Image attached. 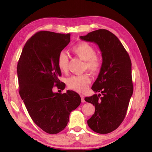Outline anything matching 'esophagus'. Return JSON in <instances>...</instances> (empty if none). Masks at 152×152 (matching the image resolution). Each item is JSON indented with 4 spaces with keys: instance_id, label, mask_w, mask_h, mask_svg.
<instances>
[{
    "instance_id": "1",
    "label": "esophagus",
    "mask_w": 152,
    "mask_h": 152,
    "mask_svg": "<svg viewBox=\"0 0 152 152\" xmlns=\"http://www.w3.org/2000/svg\"><path fill=\"white\" fill-rule=\"evenodd\" d=\"M80 97H81V99H82V102L84 103L85 102V100H84V96L83 94H80Z\"/></svg>"
}]
</instances>
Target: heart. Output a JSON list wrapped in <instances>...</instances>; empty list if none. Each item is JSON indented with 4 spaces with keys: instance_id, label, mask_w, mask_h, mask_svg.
Segmentation results:
<instances>
[{
    "instance_id": "b5f03b06",
    "label": "heart",
    "mask_w": 152,
    "mask_h": 152,
    "mask_svg": "<svg viewBox=\"0 0 152 152\" xmlns=\"http://www.w3.org/2000/svg\"><path fill=\"white\" fill-rule=\"evenodd\" d=\"M72 51L77 57L84 61V68L93 74H97L102 66L100 58L96 55V50L91 44L87 42H80L72 48ZM69 58L68 54L62 50L58 56L57 63L59 70L65 72L68 70ZM91 82L88 74L84 73L80 75H73L68 78L67 85L70 89L79 93H84Z\"/></svg>"
}]
</instances>
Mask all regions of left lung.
Segmentation results:
<instances>
[{"instance_id": "obj_1", "label": "left lung", "mask_w": 152, "mask_h": 152, "mask_svg": "<svg viewBox=\"0 0 152 152\" xmlns=\"http://www.w3.org/2000/svg\"><path fill=\"white\" fill-rule=\"evenodd\" d=\"M80 38L97 44L102 53V67L91 87L101 94L84 99L95 107L87 121L89 127L99 134H107L121 125L126 115L133 93L131 61L121 41L107 30H95Z\"/></svg>"}]
</instances>
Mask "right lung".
<instances>
[{
  "label": "right lung",
  "mask_w": 152,
  "mask_h": 152,
  "mask_svg": "<svg viewBox=\"0 0 152 152\" xmlns=\"http://www.w3.org/2000/svg\"><path fill=\"white\" fill-rule=\"evenodd\" d=\"M70 42V34L40 31L28 40L17 66L19 93L30 116L41 129L57 134L67 126L69 116L81 103L79 94L68 90L54 93L53 88L65 89L57 59Z\"/></svg>",
  "instance_id": "1"
}]
</instances>
